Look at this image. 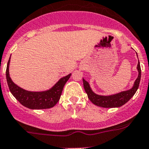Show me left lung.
<instances>
[{
	"label": "left lung",
	"instance_id": "left-lung-1",
	"mask_svg": "<svg viewBox=\"0 0 149 149\" xmlns=\"http://www.w3.org/2000/svg\"><path fill=\"white\" fill-rule=\"evenodd\" d=\"M137 70L138 72H139V76H138L136 80L135 81L133 87L130 89L127 90V91H121V92L118 93V94H112V95L103 96L95 94L90 87L88 82L83 79L84 88L85 89L86 93L88 95V98L94 104L97 105L98 107H101L112 108L120 107L123 106V104L127 103L133 97V95L136 94V91L139 88L141 76V70L139 61V63H138Z\"/></svg>",
	"mask_w": 149,
	"mask_h": 149
}]
</instances>
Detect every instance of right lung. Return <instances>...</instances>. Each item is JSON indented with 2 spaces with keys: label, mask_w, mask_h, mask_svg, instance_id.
I'll list each match as a JSON object with an SVG mask.
<instances>
[{
  "label": "right lung",
  "mask_w": 149,
  "mask_h": 149,
  "mask_svg": "<svg viewBox=\"0 0 149 149\" xmlns=\"http://www.w3.org/2000/svg\"><path fill=\"white\" fill-rule=\"evenodd\" d=\"M10 56L6 68V80L8 88L13 97L23 106L31 109H49L53 107L61 98L63 89L71 73L61 78L52 88L42 91H31L21 88L13 82L10 77Z\"/></svg>",
  "instance_id": "obj_1"
}]
</instances>
